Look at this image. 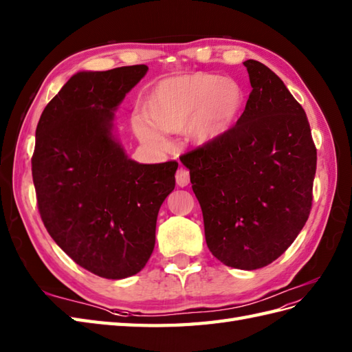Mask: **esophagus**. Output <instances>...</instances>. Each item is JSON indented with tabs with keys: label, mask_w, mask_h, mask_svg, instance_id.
<instances>
[{
	"label": "esophagus",
	"mask_w": 352,
	"mask_h": 352,
	"mask_svg": "<svg viewBox=\"0 0 352 352\" xmlns=\"http://www.w3.org/2000/svg\"><path fill=\"white\" fill-rule=\"evenodd\" d=\"M176 184L182 188L190 184V171L186 168H179L176 171Z\"/></svg>",
	"instance_id": "1"
}]
</instances>
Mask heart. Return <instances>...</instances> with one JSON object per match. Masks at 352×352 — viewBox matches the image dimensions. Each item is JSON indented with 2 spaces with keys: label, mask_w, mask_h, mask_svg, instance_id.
<instances>
[{
  "label": "heart",
  "mask_w": 352,
  "mask_h": 352,
  "mask_svg": "<svg viewBox=\"0 0 352 352\" xmlns=\"http://www.w3.org/2000/svg\"><path fill=\"white\" fill-rule=\"evenodd\" d=\"M246 92L234 77L197 72L167 77L144 96V111L131 119L142 143L164 151V133H182L197 146H208L224 137L241 119Z\"/></svg>",
  "instance_id": "b5f03b06"
}]
</instances>
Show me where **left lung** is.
I'll use <instances>...</instances> for the list:
<instances>
[{
    "label": "left lung",
    "instance_id": "1",
    "mask_svg": "<svg viewBox=\"0 0 352 352\" xmlns=\"http://www.w3.org/2000/svg\"><path fill=\"white\" fill-rule=\"evenodd\" d=\"M252 91L215 143L185 153L206 243L228 267L275 261L309 218L316 149L303 107L264 64L243 63Z\"/></svg>",
    "mask_w": 352,
    "mask_h": 352
}]
</instances>
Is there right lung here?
Wrapping results in <instances>:
<instances>
[{"instance_id": "add662e5", "label": "right lung", "mask_w": 352, "mask_h": 352, "mask_svg": "<svg viewBox=\"0 0 352 352\" xmlns=\"http://www.w3.org/2000/svg\"><path fill=\"white\" fill-rule=\"evenodd\" d=\"M146 65L79 72L43 110L31 160L38 212L70 258L106 279L146 265L176 161L139 164L113 133L115 110Z\"/></svg>"}]
</instances>
